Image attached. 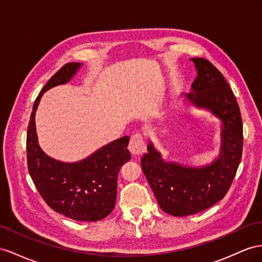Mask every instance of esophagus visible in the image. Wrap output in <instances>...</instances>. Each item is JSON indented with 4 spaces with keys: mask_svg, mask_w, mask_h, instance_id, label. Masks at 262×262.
Returning <instances> with one entry per match:
<instances>
[{
    "mask_svg": "<svg viewBox=\"0 0 262 262\" xmlns=\"http://www.w3.org/2000/svg\"><path fill=\"white\" fill-rule=\"evenodd\" d=\"M128 148L133 155H142L146 150V144L144 136L140 133H136L130 137Z\"/></svg>",
    "mask_w": 262,
    "mask_h": 262,
    "instance_id": "obj_1",
    "label": "esophagus"
}]
</instances>
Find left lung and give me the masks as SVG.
<instances>
[{"instance_id": "obj_1", "label": "left lung", "mask_w": 262, "mask_h": 262, "mask_svg": "<svg viewBox=\"0 0 262 262\" xmlns=\"http://www.w3.org/2000/svg\"><path fill=\"white\" fill-rule=\"evenodd\" d=\"M198 75L190 102L223 120V143L218 159L203 168L165 163L151 143L140 164L159 207L171 216H189L217 204L229 190L243 155V119L229 84L205 58H191Z\"/></svg>"}]
</instances>
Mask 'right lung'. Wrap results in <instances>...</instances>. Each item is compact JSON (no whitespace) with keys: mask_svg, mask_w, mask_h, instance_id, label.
I'll return each mask as SVG.
<instances>
[{"mask_svg":"<svg viewBox=\"0 0 262 262\" xmlns=\"http://www.w3.org/2000/svg\"><path fill=\"white\" fill-rule=\"evenodd\" d=\"M80 65L65 64L36 97L26 135L28 168L39 195L53 210L73 220L97 221L115 207L118 172L130 159L129 137L114 140L87 158L67 164L46 155L38 146L35 130V112L44 92L69 82Z\"/></svg>","mask_w":262,"mask_h":262,"instance_id":"obj_1","label":"right lung"}]
</instances>
